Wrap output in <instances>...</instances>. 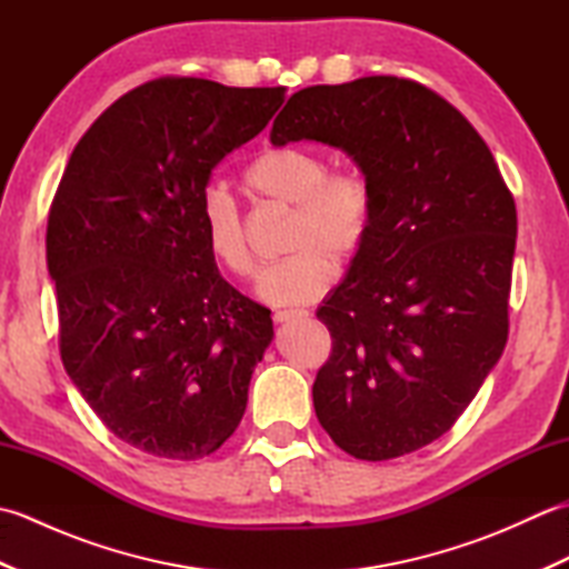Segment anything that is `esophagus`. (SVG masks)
Masks as SVG:
<instances>
[{
	"label": "esophagus",
	"mask_w": 569,
	"mask_h": 569,
	"mask_svg": "<svg viewBox=\"0 0 569 569\" xmlns=\"http://www.w3.org/2000/svg\"><path fill=\"white\" fill-rule=\"evenodd\" d=\"M308 318V310H276L273 312V322H291V320H300Z\"/></svg>",
	"instance_id": "1"
}]
</instances>
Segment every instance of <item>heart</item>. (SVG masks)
Here are the masks:
<instances>
[{"instance_id":"heart-1","label":"heart","mask_w":569,"mask_h":569,"mask_svg":"<svg viewBox=\"0 0 569 569\" xmlns=\"http://www.w3.org/2000/svg\"><path fill=\"white\" fill-rule=\"evenodd\" d=\"M247 188L259 200L293 208L286 234L291 257L269 266L259 296L273 306L318 300L335 281V263L345 266L365 247L373 220V192L357 168L328 171L325 156L310 149H266L244 171ZM202 239L227 273H257L244 217L224 188L210 186L200 200Z\"/></svg>"}]
</instances>
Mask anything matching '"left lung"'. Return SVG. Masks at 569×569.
Returning <instances> with one entry per match:
<instances>
[{
  "instance_id": "8db88e82",
  "label": "left lung",
  "mask_w": 569,
  "mask_h": 569,
  "mask_svg": "<svg viewBox=\"0 0 569 569\" xmlns=\"http://www.w3.org/2000/svg\"><path fill=\"white\" fill-rule=\"evenodd\" d=\"M300 139L352 156L373 192L365 247L318 308L332 355L312 403L347 455L401 457L455 426L503 352L516 202L477 129L413 80L298 90L271 143Z\"/></svg>"
}]
</instances>
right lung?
<instances>
[{"label": "right lung", "instance_id": "add662e5", "mask_svg": "<svg viewBox=\"0 0 569 569\" xmlns=\"http://www.w3.org/2000/svg\"><path fill=\"white\" fill-rule=\"evenodd\" d=\"M283 88L159 78L122 94L72 149L48 212L60 359L119 440L192 462L247 410L271 310L234 291L202 239L212 168L253 139Z\"/></svg>", "mask_w": 569, "mask_h": 569}]
</instances>
